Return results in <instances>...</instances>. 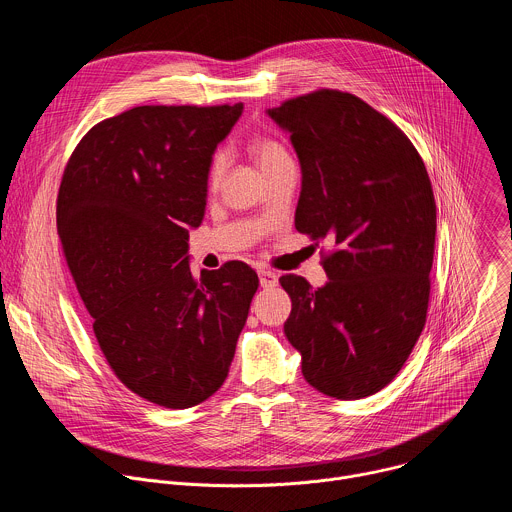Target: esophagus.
<instances>
[{
    "instance_id": "34e87169",
    "label": "esophagus",
    "mask_w": 512,
    "mask_h": 512,
    "mask_svg": "<svg viewBox=\"0 0 512 512\" xmlns=\"http://www.w3.org/2000/svg\"><path fill=\"white\" fill-rule=\"evenodd\" d=\"M277 275L273 271H267V269H261L259 271V283L261 287H275L277 285Z\"/></svg>"
}]
</instances>
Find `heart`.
<instances>
[{
  "label": "heart",
  "instance_id": "heart-1",
  "mask_svg": "<svg viewBox=\"0 0 512 512\" xmlns=\"http://www.w3.org/2000/svg\"><path fill=\"white\" fill-rule=\"evenodd\" d=\"M249 152H251V156L255 158L257 166L261 168V172L265 176L269 172L277 170L279 166L291 162V156L285 150V145L279 139H275L271 135H265V133H257L249 139ZM225 168H227L225 154L214 152L210 156V162H208V168H206V188L210 192H214L218 188V184H221V180L225 176Z\"/></svg>",
  "mask_w": 512,
  "mask_h": 512
}]
</instances>
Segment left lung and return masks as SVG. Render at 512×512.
<instances>
[{"label": "left lung", "mask_w": 512, "mask_h": 512, "mask_svg": "<svg viewBox=\"0 0 512 512\" xmlns=\"http://www.w3.org/2000/svg\"><path fill=\"white\" fill-rule=\"evenodd\" d=\"M269 115L302 164L296 229L322 253L328 283L281 275L283 326L304 379L342 401L375 395L409 358L427 318L435 200L411 139L362 99L318 89Z\"/></svg>", "instance_id": "obj_1"}]
</instances>
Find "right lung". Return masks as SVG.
Instances as JSON below:
<instances>
[{
  "label": "right lung",
  "mask_w": 512,
  "mask_h": 512,
  "mask_svg": "<svg viewBox=\"0 0 512 512\" xmlns=\"http://www.w3.org/2000/svg\"><path fill=\"white\" fill-rule=\"evenodd\" d=\"M243 105H141L93 125L56 198L66 265L115 377L186 409L229 375L259 287L243 261L196 277L188 227L206 204V168Z\"/></svg>",
  "instance_id": "right-lung-1"
}]
</instances>
